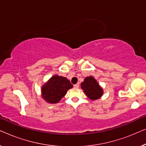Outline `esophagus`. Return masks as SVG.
Returning a JSON list of instances; mask_svg holds the SVG:
<instances>
[{
    "label": "esophagus",
    "mask_w": 146,
    "mask_h": 146,
    "mask_svg": "<svg viewBox=\"0 0 146 146\" xmlns=\"http://www.w3.org/2000/svg\"><path fill=\"white\" fill-rule=\"evenodd\" d=\"M74 88H76V89L78 88H79V84H76L74 85Z\"/></svg>",
    "instance_id": "1"
}]
</instances>
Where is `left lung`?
Instances as JSON below:
<instances>
[{
	"mask_svg": "<svg viewBox=\"0 0 146 146\" xmlns=\"http://www.w3.org/2000/svg\"><path fill=\"white\" fill-rule=\"evenodd\" d=\"M81 88L86 96L91 100H99L103 96L104 90L94 77L90 76L86 77L81 83Z\"/></svg>",
	"mask_w": 146,
	"mask_h": 146,
	"instance_id": "1",
	"label": "left lung"
}]
</instances>
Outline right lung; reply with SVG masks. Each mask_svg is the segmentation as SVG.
Listing matches in <instances>:
<instances>
[{"label": "right lung", "mask_w": 146, "mask_h": 146, "mask_svg": "<svg viewBox=\"0 0 146 146\" xmlns=\"http://www.w3.org/2000/svg\"><path fill=\"white\" fill-rule=\"evenodd\" d=\"M72 87L73 85L66 78L55 74L42 86V98L47 103H58L66 95L67 91L72 88Z\"/></svg>", "instance_id": "1"}]
</instances>
